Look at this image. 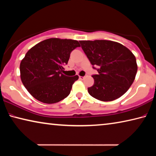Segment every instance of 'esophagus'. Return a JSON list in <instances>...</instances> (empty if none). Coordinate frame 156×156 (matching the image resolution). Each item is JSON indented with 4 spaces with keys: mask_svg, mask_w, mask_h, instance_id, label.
Instances as JSON below:
<instances>
[{
    "mask_svg": "<svg viewBox=\"0 0 156 156\" xmlns=\"http://www.w3.org/2000/svg\"><path fill=\"white\" fill-rule=\"evenodd\" d=\"M79 78L81 79V80H83V79L85 78V76H79Z\"/></svg>",
    "mask_w": 156,
    "mask_h": 156,
    "instance_id": "obj_1",
    "label": "esophagus"
}]
</instances>
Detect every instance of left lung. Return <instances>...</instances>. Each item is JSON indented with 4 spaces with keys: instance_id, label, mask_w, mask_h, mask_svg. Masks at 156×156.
Wrapping results in <instances>:
<instances>
[{
    "instance_id": "obj_1",
    "label": "left lung",
    "mask_w": 156,
    "mask_h": 156,
    "mask_svg": "<svg viewBox=\"0 0 156 156\" xmlns=\"http://www.w3.org/2000/svg\"><path fill=\"white\" fill-rule=\"evenodd\" d=\"M80 43L93 68L98 71V74L92 76L94 83L87 89L89 94L102 101H112L124 94L137 71L132 52L112 41H80Z\"/></svg>"
}]
</instances>
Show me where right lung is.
<instances>
[{
	"mask_svg": "<svg viewBox=\"0 0 156 156\" xmlns=\"http://www.w3.org/2000/svg\"><path fill=\"white\" fill-rule=\"evenodd\" d=\"M80 46L76 40L51 38L27 52L20 64L21 79L34 98L51 104L67 97L78 76L69 77L62 71L71 51Z\"/></svg>",
	"mask_w": 156,
	"mask_h": 156,
	"instance_id": "right-lung-1",
	"label": "right lung"
}]
</instances>
